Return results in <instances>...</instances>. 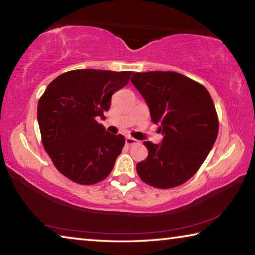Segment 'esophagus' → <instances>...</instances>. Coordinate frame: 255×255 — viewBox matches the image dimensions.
<instances>
[{
  "instance_id": "34e87169",
  "label": "esophagus",
  "mask_w": 255,
  "mask_h": 255,
  "mask_svg": "<svg viewBox=\"0 0 255 255\" xmlns=\"http://www.w3.org/2000/svg\"><path fill=\"white\" fill-rule=\"evenodd\" d=\"M138 143V140H136L135 138L132 137H126V145L128 146H131V145H135Z\"/></svg>"
}]
</instances>
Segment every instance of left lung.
I'll use <instances>...</instances> for the list:
<instances>
[{"instance_id": "left-lung-1", "label": "left lung", "mask_w": 255, "mask_h": 255, "mask_svg": "<svg viewBox=\"0 0 255 255\" xmlns=\"http://www.w3.org/2000/svg\"><path fill=\"white\" fill-rule=\"evenodd\" d=\"M130 81L163 135L161 144L144 141L148 156L137 163V173L155 188L178 187L196 174L217 138L213 99L204 85L176 72L133 73Z\"/></svg>"}]
</instances>
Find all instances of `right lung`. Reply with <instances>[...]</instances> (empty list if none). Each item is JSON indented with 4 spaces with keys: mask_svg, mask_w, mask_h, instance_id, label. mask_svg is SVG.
<instances>
[{
    "mask_svg": "<svg viewBox=\"0 0 255 255\" xmlns=\"http://www.w3.org/2000/svg\"><path fill=\"white\" fill-rule=\"evenodd\" d=\"M130 75L92 68L70 71L56 77L39 99L42 145L56 169L73 182L98 183L114 169L125 137L108 132L97 118L109 110L112 94Z\"/></svg>",
    "mask_w": 255,
    "mask_h": 255,
    "instance_id": "right-lung-1",
    "label": "right lung"
}]
</instances>
